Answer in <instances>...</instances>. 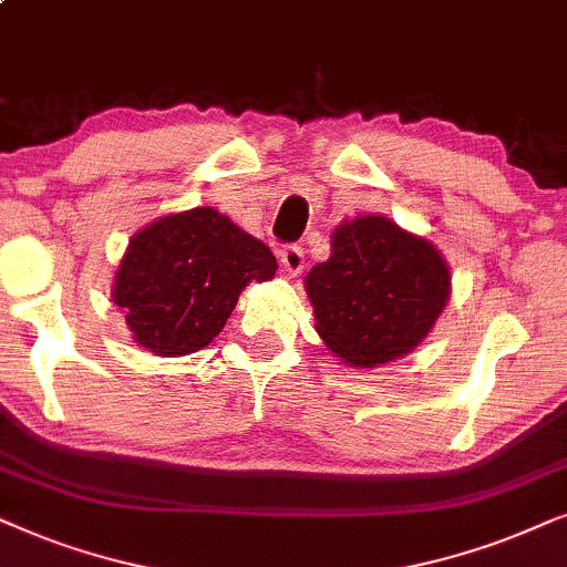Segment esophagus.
<instances>
[{
  "label": "esophagus",
  "instance_id": "1",
  "mask_svg": "<svg viewBox=\"0 0 567 567\" xmlns=\"http://www.w3.org/2000/svg\"><path fill=\"white\" fill-rule=\"evenodd\" d=\"M282 267L288 275H300L306 267V251L300 246H285L282 248Z\"/></svg>",
  "mask_w": 567,
  "mask_h": 567
}]
</instances>
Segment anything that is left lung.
Returning <instances> with one entry per match:
<instances>
[{
  "instance_id": "1",
  "label": "left lung",
  "mask_w": 567,
  "mask_h": 567,
  "mask_svg": "<svg viewBox=\"0 0 567 567\" xmlns=\"http://www.w3.org/2000/svg\"><path fill=\"white\" fill-rule=\"evenodd\" d=\"M316 331L352 368L412 352L449 303L451 271L427 238L381 215L339 225L331 256L306 277Z\"/></svg>"
}]
</instances>
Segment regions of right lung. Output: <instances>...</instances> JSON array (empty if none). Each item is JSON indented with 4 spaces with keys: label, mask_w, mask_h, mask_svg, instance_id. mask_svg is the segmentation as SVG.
Returning <instances> with one entry per match:
<instances>
[{
    "label": "right lung",
    "mask_w": 567,
    "mask_h": 567,
    "mask_svg": "<svg viewBox=\"0 0 567 567\" xmlns=\"http://www.w3.org/2000/svg\"><path fill=\"white\" fill-rule=\"evenodd\" d=\"M261 240L213 207L168 215L132 236L113 282L134 342L161 358L207 347L251 279L275 277Z\"/></svg>",
    "instance_id": "add662e5"
}]
</instances>
